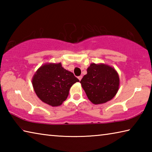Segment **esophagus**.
<instances>
[{"instance_id": "1", "label": "esophagus", "mask_w": 152, "mask_h": 152, "mask_svg": "<svg viewBox=\"0 0 152 152\" xmlns=\"http://www.w3.org/2000/svg\"><path fill=\"white\" fill-rule=\"evenodd\" d=\"M78 79H79V80H81V79L82 78V76H80L78 77Z\"/></svg>"}]
</instances>
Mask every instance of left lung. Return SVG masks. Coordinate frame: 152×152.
Returning a JSON list of instances; mask_svg holds the SVG:
<instances>
[{
  "mask_svg": "<svg viewBox=\"0 0 152 152\" xmlns=\"http://www.w3.org/2000/svg\"><path fill=\"white\" fill-rule=\"evenodd\" d=\"M80 83L90 101L99 104L107 102L115 96L119 90V78L112 67L91 64Z\"/></svg>",
  "mask_w": 152,
  "mask_h": 152,
  "instance_id": "left-lung-1",
  "label": "left lung"
}]
</instances>
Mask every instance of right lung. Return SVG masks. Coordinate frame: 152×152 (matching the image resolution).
Masks as SVG:
<instances>
[{"instance_id": "obj_1", "label": "right lung", "mask_w": 152, "mask_h": 152, "mask_svg": "<svg viewBox=\"0 0 152 152\" xmlns=\"http://www.w3.org/2000/svg\"><path fill=\"white\" fill-rule=\"evenodd\" d=\"M77 82L79 80L72 72L64 69L61 63L41 66L32 80L37 96L52 107L60 106L66 101L71 86Z\"/></svg>"}]
</instances>
